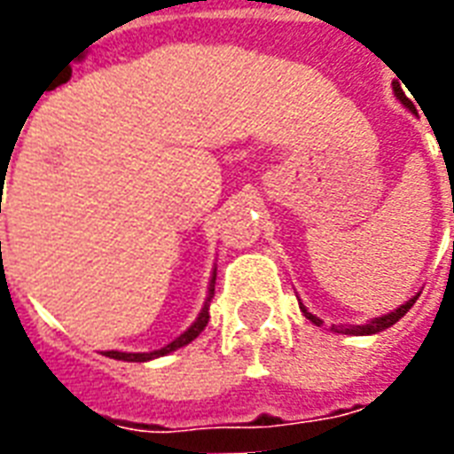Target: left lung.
<instances>
[{"label":"left lung","instance_id":"left-lung-1","mask_svg":"<svg viewBox=\"0 0 454 454\" xmlns=\"http://www.w3.org/2000/svg\"><path fill=\"white\" fill-rule=\"evenodd\" d=\"M392 90H395V96H397V100L402 103V106L406 107V110H411V113H416V107L411 100L406 98L404 90H402V83L399 82H392ZM416 298H419V294L411 295L409 301H406L404 305H399V308H395L392 312H387V315H380V317H372V320H368L365 325H332V332H339V334H351V337H365V334H378V332L387 330V327H392L395 322H399L402 317H404L406 312L411 310V305L416 303ZM301 312H303L305 317L312 322V325H317L320 327L322 320L317 317V315H312V312H308V308H305L303 303H301Z\"/></svg>","mask_w":454,"mask_h":454}]
</instances>
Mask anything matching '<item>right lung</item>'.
<instances>
[{"label": "right lung", "instance_id": "1", "mask_svg": "<svg viewBox=\"0 0 454 454\" xmlns=\"http://www.w3.org/2000/svg\"><path fill=\"white\" fill-rule=\"evenodd\" d=\"M214 284H216V267H214V271H211L209 277V291H207V301H204V308L200 310V315H197V320L187 327V330L180 334V337H176L170 344H166L163 348H156V351H146V354H129V351H106V356H110V358H115V361H127V364H146V361H153V358H160V356H168L173 354V351H177V348L187 347L190 341H194V339L200 337L201 330L207 327V322H209V303L211 298H214Z\"/></svg>", "mask_w": 454, "mask_h": 454}]
</instances>
